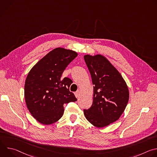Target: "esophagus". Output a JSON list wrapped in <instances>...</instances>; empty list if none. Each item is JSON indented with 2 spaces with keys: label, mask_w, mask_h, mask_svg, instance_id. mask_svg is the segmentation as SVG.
Segmentation results:
<instances>
[{
  "label": "esophagus",
  "mask_w": 157,
  "mask_h": 157,
  "mask_svg": "<svg viewBox=\"0 0 157 157\" xmlns=\"http://www.w3.org/2000/svg\"><path fill=\"white\" fill-rule=\"evenodd\" d=\"M79 94H80V91H77L75 93V96L78 98V97H79Z\"/></svg>",
  "instance_id": "34e87169"
}]
</instances>
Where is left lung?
Segmentation results:
<instances>
[{
  "label": "left lung",
  "instance_id": "1",
  "mask_svg": "<svg viewBox=\"0 0 157 157\" xmlns=\"http://www.w3.org/2000/svg\"><path fill=\"white\" fill-rule=\"evenodd\" d=\"M84 59L94 85L93 102L84 110L86 119L102 128L118 120L129 99L128 86L122 75L104 56L86 55Z\"/></svg>",
  "mask_w": 157,
  "mask_h": 157
}]
</instances>
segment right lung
<instances>
[{
  "mask_svg": "<svg viewBox=\"0 0 157 157\" xmlns=\"http://www.w3.org/2000/svg\"><path fill=\"white\" fill-rule=\"evenodd\" d=\"M73 50L58 47L42 58L29 73L24 95L32 116L43 125L58 121L64 113V104L77 101L70 91L73 82L69 78H61L66 68L76 56Z\"/></svg>",
  "mask_w": 157,
  "mask_h": 157,
  "instance_id": "add662e5",
  "label": "right lung"
}]
</instances>
